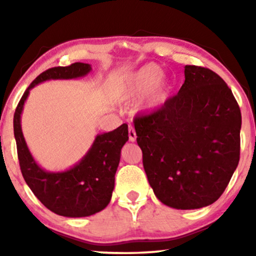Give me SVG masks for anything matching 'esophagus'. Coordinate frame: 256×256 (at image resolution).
Listing matches in <instances>:
<instances>
[{
    "label": "esophagus",
    "mask_w": 256,
    "mask_h": 256,
    "mask_svg": "<svg viewBox=\"0 0 256 256\" xmlns=\"http://www.w3.org/2000/svg\"><path fill=\"white\" fill-rule=\"evenodd\" d=\"M128 136H129V141H130V142L136 141V132H135V129H134V127H132V126H129Z\"/></svg>",
    "instance_id": "obj_1"
}]
</instances>
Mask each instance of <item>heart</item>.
Masks as SVG:
<instances>
[{
    "instance_id": "heart-1",
    "label": "heart",
    "mask_w": 256,
    "mask_h": 256,
    "mask_svg": "<svg viewBox=\"0 0 256 256\" xmlns=\"http://www.w3.org/2000/svg\"><path fill=\"white\" fill-rule=\"evenodd\" d=\"M162 76L163 70L160 66L148 64L116 82L113 96L124 102L140 100L148 96L146 106L157 108L166 102L171 93L170 84L160 80Z\"/></svg>"
}]
</instances>
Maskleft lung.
<instances>
[{"label":"left lung","mask_w":256,"mask_h":256,"mask_svg":"<svg viewBox=\"0 0 256 256\" xmlns=\"http://www.w3.org/2000/svg\"><path fill=\"white\" fill-rule=\"evenodd\" d=\"M185 82L160 110L134 118L143 168L164 205L194 210L224 194L240 160L241 113L227 84L186 65Z\"/></svg>","instance_id":"8db88e82"}]
</instances>
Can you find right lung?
Returning <instances> with one entry per match:
<instances>
[{
    "label": "right lung",
    "mask_w": 256,
    "mask_h": 256,
    "mask_svg": "<svg viewBox=\"0 0 256 256\" xmlns=\"http://www.w3.org/2000/svg\"><path fill=\"white\" fill-rule=\"evenodd\" d=\"M90 70V65L85 62L46 70L30 84L14 114V134L24 180L45 208L68 218L96 214L110 204L121 149L128 141V126L124 124L113 132L98 135L88 152L71 169L48 172L38 166L28 149L20 128V114L30 90L40 82L80 78Z\"/></svg>",
    "instance_id": "add662e5"
}]
</instances>
